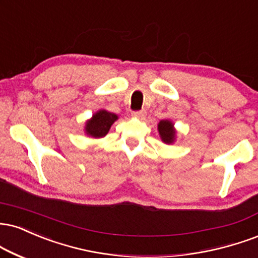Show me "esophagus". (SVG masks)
Wrapping results in <instances>:
<instances>
[{
  "mask_svg": "<svg viewBox=\"0 0 258 258\" xmlns=\"http://www.w3.org/2000/svg\"><path fill=\"white\" fill-rule=\"evenodd\" d=\"M145 114H147V111H145V110H137V111H133V116H136V117H141V119H143V117L145 116Z\"/></svg>",
  "mask_w": 258,
  "mask_h": 258,
  "instance_id": "1",
  "label": "esophagus"
}]
</instances>
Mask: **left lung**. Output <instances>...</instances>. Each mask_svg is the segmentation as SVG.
<instances>
[{
  "instance_id": "obj_1",
  "label": "left lung",
  "mask_w": 258,
  "mask_h": 258,
  "mask_svg": "<svg viewBox=\"0 0 258 258\" xmlns=\"http://www.w3.org/2000/svg\"><path fill=\"white\" fill-rule=\"evenodd\" d=\"M159 132L161 135V138L164 143H172L174 139L175 131L173 128L172 122L168 120H162L159 123Z\"/></svg>"
}]
</instances>
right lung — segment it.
Returning <instances> with one entry per match:
<instances>
[{
    "mask_svg": "<svg viewBox=\"0 0 258 258\" xmlns=\"http://www.w3.org/2000/svg\"><path fill=\"white\" fill-rule=\"evenodd\" d=\"M117 119L115 114L109 113L107 110H99L98 113H96L92 119L88 121L86 123V132L90 136L95 138L103 137L109 131L110 126L113 125L114 121Z\"/></svg>",
    "mask_w": 258,
    "mask_h": 258,
    "instance_id": "obj_1",
    "label": "right lung"
}]
</instances>
